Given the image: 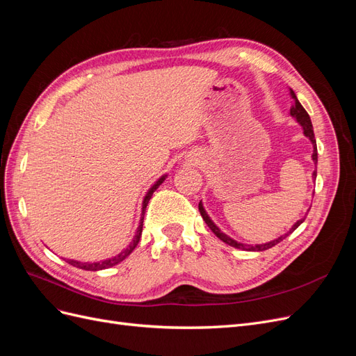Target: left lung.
<instances>
[{"label": "left lung", "mask_w": 356, "mask_h": 356, "mask_svg": "<svg viewBox=\"0 0 356 356\" xmlns=\"http://www.w3.org/2000/svg\"><path fill=\"white\" fill-rule=\"evenodd\" d=\"M289 95H291V98L294 99V104H293V106H291L289 114L296 118V120L298 122V124H300L301 127H303V134H305V136H307V138L310 139L312 145H314V154H312V160H314V161H315V165H316V163H318V148H316V139H315L314 126H312L310 117H309L307 111L303 108V105H301V104L298 102L296 93H294L293 90H291V89H289ZM314 179H316V170L314 172ZM199 211H200V215H202V218L204 220V222L208 224V227L215 233V236H217L218 239H221L224 243H227V245H230V246H233V248H239V250H245V251H264V250H268V248H272V246H275L276 243H279L281 241H284L289 233H293V232L298 227V225L305 221V218L298 220V221L293 225V227L289 229V232H288V233H285V234H282V236H279V238H277V239H275V241H270V242H267V243H261V245H255V246H252V245L241 243V242H238V241L232 239L230 236H227L225 233H222V232L217 227V225H215V222L211 220V217H209V215L207 213V211H204L203 204H202V200L199 202Z\"/></svg>", "instance_id": "obj_1"}]
</instances>
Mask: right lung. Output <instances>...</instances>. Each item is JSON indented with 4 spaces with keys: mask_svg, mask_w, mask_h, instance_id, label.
<instances>
[{
    "mask_svg": "<svg viewBox=\"0 0 356 356\" xmlns=\"http://www.w3.org/2000/svg\"><path fill=\"white\" fill-rule=\"evenodd\" d=\"M165 178H166V175H163V177H160L154 184L152 186V188H149L148 191H147V195H145V197H144V200H143V213H141V221H139V225H138V230H136V234H135V238H134V241L131 242V245H129L124 251H122L120 254L118 255H115V257H113V258H108V260H104V261H96V263H81V261H77V260H68V263L71 264V266H74V267H79V268H83V270H92V272H96V270H102V268H108V267H113V266H115V264H118L120 261H123L124 258L131 254L135 248H136V245H138V242H139V239H141V233H143V222H144V213H145V208H147V204H148V200L152 199V196H153V193L159 188V186L161 184V182L165 181Z\"/></svg>",
    "mask_w": 356,
    "mask_h": 356,
    "instance_id": "1",
    "label": "right lung"
}]
</instances>
